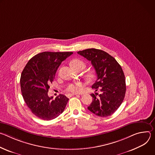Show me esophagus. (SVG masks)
Here are the masks:
<instances>
[{
  "mask_svg": "<svg viewBox=\"0 0 155 155\" xmlns=\"http://www.w3.org/2000/svg\"><path fill=\"white\" fill-rule=\"evenodd\" d=\"M79 96L78 94H69L68 95V96L69 97H71V96Z\"/></svg>",
  "mask_w": 155,
  "mask_h": 155,
  "instance_id": "obj_1",
  "label": "esophagus"
}]
</instances>
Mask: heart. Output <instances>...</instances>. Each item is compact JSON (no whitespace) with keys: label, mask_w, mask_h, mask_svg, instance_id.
<instances>
[{"label":"heart","mask_w":155,"mask_h":155,"mask_svg":"<svg viewBox=\"0 0 155 155\" xmlns=\"http://www.w3.org/2000/svg\"><path fill=\"white\" fill-rule=\"evenodd\" d=\"M71 64L74 69L75 68L84 69L86 66L85 63L83 61L79 59L74 60L72 62ZM88 76H89L90 78H93L94 77V74L93 72H91L88 74ZM83 86H84V84L81 82H75L74 83H71L70 84L68 85L67 88H66V91L70 93H78L80 91H81Z\"/></svg>","instance_id":"obj_1"}]
</instances>
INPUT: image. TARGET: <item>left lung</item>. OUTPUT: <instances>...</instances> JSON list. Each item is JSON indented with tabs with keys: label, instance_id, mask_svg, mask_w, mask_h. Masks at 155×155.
<instances>
[{
	"label": "left lung",
	"instance_id": "8db88e82",
	"mask_svg": "<svg viewBox=\"0 0 155 155\" xmlns=\"http://www.w3.org/2000/svg\"><path fill=\"white\" fill-rule=\"evenodd\" d=\"M91 62L97 80L92 88L101 93L91 94L93 101L87 109L101 117L113 114L122 104L126 93L125 76L116 59L101 50L90 48L77 52Z\"/></svg>",
	"mask_w": 155,
	"mask_h": 155
}]
</instances>
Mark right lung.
Masks as SVG:
<instances>
[{"instance_id": "1", "label": "right lung", "mask_w": 155, "mask_h": 155, "mask_svg": "<svg viewBox=\"0 0 155 155\" xmlns=\"http://www.w3.org/2000/svg\"><path fill=\"white\" fill-rule=\"evenodd\" d=\"M72 52H42L35 55L22 72L20 84L24 101L32 113L43 120H51L61 114L69 99L59 94L55 99L48 95L61 62Z\"/></svg>"}]
</instances>
